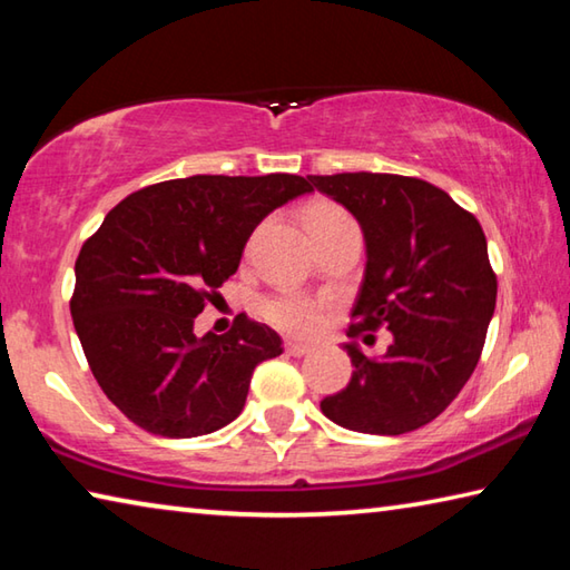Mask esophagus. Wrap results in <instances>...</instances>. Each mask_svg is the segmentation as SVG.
Masks as SVG:
<instances>
[{
  "label": "esophagus",
  "instance_id": "34e87169",
  "mask_svg": "<svg viewBox=\"0 0 570 570\" xmlns=\"http://www.w3.org/2000/svg\"><path fill=\"white\" fill-rule=\"evenodd\" d=\"M286 352L292 354V356H304V354L312 352V346H306V344H298V342H286Z\"/></svg>",
  "mask_w": 570,
  "mask_h": 570
}]
</instances>
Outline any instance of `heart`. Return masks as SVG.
Here are the masks:
<instances>
[{"label": "heart", "mask_w": 570, "mask_h": 570, "mask_svg": "<svg viewBox=\"0 0 570 570\" xmlns=\"http://www.w3.org/2000/svg\"><path fill=\"white\" fill-rule=\"evenodd\" d=\"M342 214L344 210L340 206L320 200V204H312L304 210V224L306 228H312L324 218L342 216ZM262 314L268 324L292 336H314L320 334L324 326V304L298 292H284V294L264 298Z\"/></svg>", "instance_id": "heart-1"}]
</instances>
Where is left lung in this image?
<instances>
[{
	"label": "left lung",
	"mask_w": 570,
	"mask_h": 570,
	"mask_svg": "<svg viewBox=\"0 0 570 570\" xmlns=\"http://www.w3.org/2000/svg\"><path fill=\"white\" fill-rule=\"evenodd\" d=\"M308 178L364 230V282L346 334L374 342L380 326L392 332L382 356L344 344L352 380L322 412L354 432L404 435L435 420L478 366L498 296L485 234L428 180L364 170Z\"/></svg>",
	"instance_id": "1"
}]
</instances>
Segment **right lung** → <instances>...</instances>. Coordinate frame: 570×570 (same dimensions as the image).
<instances>
[{
	"label": "right lung",
	"instance_id": "right-lung-1",
	"mask_svg": "<svg viewBox=\"0 0 570 570\" xmlns=\"http://www.w3.org/2000/svg\"><path fill=\"white\" fill-rule=\"evenodd\" d=\"M314 190L292 173L163 180L120 200L75 262L70 312L95 380L138 428L198 438L244 410L256 364L282 336L238 314L226 334L193 322L236 274L254 228Z\"/></svg>",
	"mask_w": 570,
	"mask_h": 570
}]
</instances>
